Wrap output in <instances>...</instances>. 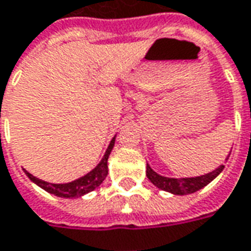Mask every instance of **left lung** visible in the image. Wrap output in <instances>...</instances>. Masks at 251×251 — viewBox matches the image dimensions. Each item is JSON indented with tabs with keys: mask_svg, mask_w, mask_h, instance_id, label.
I'll use <instances>...</instances> for the list:
<instances>
[{
	"mask_svg": "<svg viewBox=\"0 0 251 251\" xmlns=\"http://www.w3.org/2000/svg\"><path fill=\"white\" fill-rule=\"evenodd\" d=\"M229 157V156H228ZM226 157V159H228ZM224 170L221 164L217 167L214 171H210L204 176H189V178H170V176H163L157 174L149 164H146V176L154 186H157L161 191L173 193V195H189V193L198 192L199 189L204 188L206 185L210 184L216 176H220V173Z\"/></svg>",
	"mask_w": 251,
	"mask_h": 251,
	"instance_id": "left-lung-1",
	"label": "left lung"
}]
</instances>
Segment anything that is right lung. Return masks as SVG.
I'll use <instances>...</instances> for the list:
<instances>
[{
  "instance_id": "obj_1",
  "label": "right lung",
  "mask_w": 251,
  "mask_h": 251,
  "mask_svg": "<svg viewBox=\"0 0 251 251\" xmlns=\"http://www.w3.org/2000/svg\"><path fill=\"white\" fill-rule=\"evenodd\" d=\"M114 141L116 137L110 141V144L106 149L105 154L102 157V160L99 161V164L94 170H91L88 174H85L84 176H80L72 182H67V184H51V182H47L43 181L37 176H31L28 171L25 170L26 176L30 178V181H33L34 184H37L40 188H43L44 191H47L48 193H52L55 196L59 198H67V199H73V198H80L85 193L92 192L94 189H97L99 185L105 181L106 176H107V159H109V154L112 152L114 146Z\"/></svg>"
}]
</instances>
